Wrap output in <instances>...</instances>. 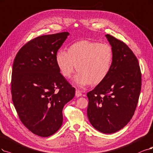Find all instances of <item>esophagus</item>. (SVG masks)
<instances>
[{
    "label": "esophagus",
    "mask_w": 153,
    "mask_h": 153,
    "mask_svg": "<svg viewBox=\"0 0 153 153\" xmlns=\"http://www.w3.org/2000/svg\"><path fill=\"white\" fill-rule=\"evenodd\" d=\"M82 96V93L81 92L79 91V90L77 89L76 91V97H81Z\"/></svg>",
    "instance_id": "1"
}]
</instances>
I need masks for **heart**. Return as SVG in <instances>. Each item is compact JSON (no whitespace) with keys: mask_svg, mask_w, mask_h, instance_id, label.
Returning a JSON list of instances; mask_svg holds the SVG:
<instances>
[{"mask_svg":"<svg viewBox=\"0 0 153 153\" xmlns=\"http://www.w3.org/2000/svg\"><path fill=\"white\" fill-rule=\"evenodd\" d=\"M114 60L110 45L83 39L74 43L66 52L59 50L55 56V63L61 74L70 78L76 70L79 72L73 81L78 86L98 85L108 75Z\"/></svg>","mask_w":153,"mask_h":153,"instance_id":"b5f03b06","label":"heart"}]
</instances>
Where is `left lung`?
<instances>
[{"label":"left lung","instance_id":"left-lung-1","mask_svg":"<svg viewBox=\"0 0 153 153\" xmlns=\"http://www.w3.org/2000/svg\"><path fill=\"white\" fill-rule=\"evenodd\" d=\"M114 60L105 79L87 94V115L93 127L104 134L116 132L130 122L141 89L139 62L127 45L110 35Z\"/></svg>","mask_w":153,"mask_h":153}]
</instances>
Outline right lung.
<instances>
[{
    "instance_id": "right-lung-1",
    "label": "right lung",
    "mask_w": 153,
    "mask_h": 153,
    "mask_svg": "<svg viewBox=\"0 0 153 153\" xmlns=\"http://www.w3.org/2000/svg\"><path fill=\"white\" fill-rule=\"evenodd\" d=\"M69 32L31 39L17 53L13 66L11 93L15 108L25 126L41 137L60 128L64 105L75 95L60 73L55 56Z\"/></svg>"
}]
</instances>
